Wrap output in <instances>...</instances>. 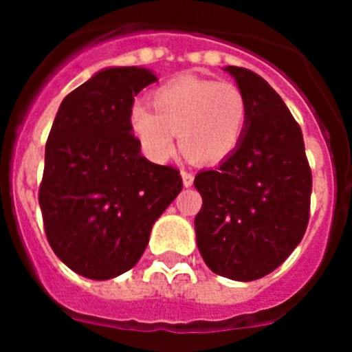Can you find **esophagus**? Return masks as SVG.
Returning <instances> with one entry per match:
<instances>
[{
    "instance_id": "1",
    "label": "esophagus",
    "mask_w": 352,
    "mask_h": 352,
    "mask_svg": "<svg viewBox=\"0 0 352 352\" xmlns=\"http://www.w3.org/2000/svg\"><path fill=\"white\" fill-rule=\"evenodd\" d=\"M182 179H183V185L192 186V183H194V174L186 173V170H182Z\"/></svg>"
}]
</instances>
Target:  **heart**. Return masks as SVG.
<instances>
[{
	"label": "heart",
	"mask_w": 352,
	"mask_h": 352,
	"mask_svg": "<svg viewBox=\"0 0 352 352\" xmlns=\"http://www.w3.org/2000/svg\"><path fill=\"white\" fill-rule=\"evenodd\" d=\"M151 109H130V129L149 160L167 162L179 144L201 164H219L238 148L248 104L232 82L182 76L151 93Z\"/></svg>",
	"instance_id": "heart-1"
}]
</instances>
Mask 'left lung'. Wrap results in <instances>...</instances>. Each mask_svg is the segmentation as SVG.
I'll list each match as a JSON object with an SVG mask.
<instances>
[{
    "instance_id": "left-lung-1",
    "label": "left lung",
    "mask_w": 352,
    "mask_h": 352,
    "mask_svg": "<svg viewBox=\"0 0 352 352\" xmlns=\"http://www.w3.org/2000/svg\"><path fill=\"white\" fill-rule=\"evenodd\" d=\"M248 104L238 148L217 170H201L195 239L213 273L250 282L268 275L300 245L309 223L312 173L301 129L263 77L226 67Z\"/></svg>"
}]
</instances>
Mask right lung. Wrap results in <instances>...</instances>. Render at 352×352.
<instances>
[{
  "label": "right lung",
  "mask_w": 352,
  "mask_h": 352,
  "mask_svg": "<svg viewBox=\"0 0 352 352\" xmlns=\"http://www.w3.org/2000/svg\"><path fill=\"white\" fill-rule=\"evenodd\" d=\"M144 67H109L65 96L45 144L38 203L54 254L72 272L109 280L133 268L151 227L182 192L178 169L141 155L133 96Z\"/></svg>",
  "instance_id": "right-lung-1"
}]
</instances>
